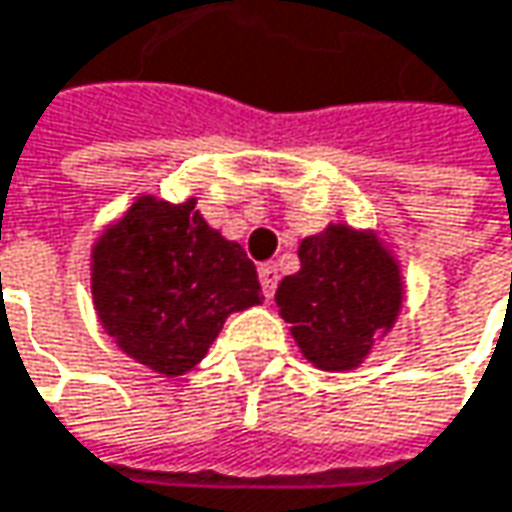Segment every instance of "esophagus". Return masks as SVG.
<instances>
[{
	"label": "esophagus",
	"mask_w": 512,
	"mask_h": 512,
	"mask_svg": "<svg viewBox=\"0 0 512 512\" xmlns=\"http://www.w3.org/2000/svg\"><path fill=\"white\" fill-rule=\"evenodd\" d=\"M257 275H260V284H263V295L266 298H272L275 295V286H278V266L275 263H260V269H257Z\"/></svg>",
	"instance_id": "1"
}]
</instances>
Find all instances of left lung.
Returning <instances> with one entry per match:
<instances>
[{"label":"left lung","mask_w":512,"mask_h":512,"mask_svg":"<svg viewBox=\"0 0 512 512\" xmlns=\"http://www.w3.org/2000/svg\"><path fill=\"white\" fill-rule=\"evenodd\" d=\"M298 260L301 269L275 292L289 336L318 371L362 368L406 304V278L391 243L376 228L330 223L301 240Z\"/></svg>","instance_id":"left-lung-1"}]
</instances>
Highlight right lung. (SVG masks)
Masks as SVG:
<instances>
[{
  "label": "right lung",
  "mask_w": 512,
  "mask_h": 512,
  "mask_svg": "<svg viewBox=\"0 0 512 512\" xmlns=\"http://www.w3.org/2000/svg\"><path fill=\"white\" fill-rule=\"evenodd\" d=\"M92 304L106 336L165 376L194 371L231 313L260 304L255 263L196 211V196L138 194L95 237Z\"/></svg>",
  "instance_id": "right-lung-1"
}]
</instances>
